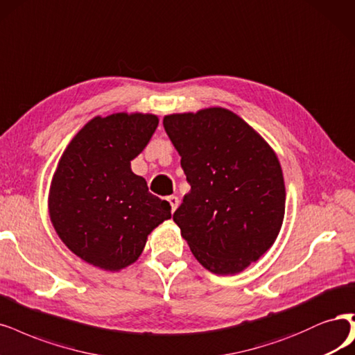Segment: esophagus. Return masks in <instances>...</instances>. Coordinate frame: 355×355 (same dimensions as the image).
I'll list each match as a JSON object with an SVG mask.
<instances>
[{"mask_svg": "<svg viewBox=\"0 0 355 355\" xmlns=\"http://www.w3.org/2000/svg\"><path fill=\"white\" fill-rule=\"evenodd\" d=\"M167 201L170 202V207H172V213H173L179 207V198L175 197V195H170V197L167 198Z\"/></svg>", "mask_w": 355, "mask_h": 355, "instance_id": "1", "label": "esophagus"}]
</instances>
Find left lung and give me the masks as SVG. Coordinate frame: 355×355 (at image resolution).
<instances>
[{"mask_svg": "<svg viewBox=\"0 0 355 355\" xmlns=\"http://www.w3.org/2000/svg\"><path fill=\"white\" fill-rule=\"evenodd\" d=\"M191 191L173 214L192 254L216 275L236 273L273 245L285 183L273 150L225 108L163 120Z\"/></svg>", "mask_w": 355, "mask_h": 355, "instance_id": "left-lung-1", "label": "left lung"}]
</instances>
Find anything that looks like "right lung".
<instances>
[{"mask_svg": "<svg viewBox=\"0 0 355 355\" xmlns=\"http://www.w3.org/2000/svg\"><path fill=\"white\" fill-rule=\"evenodd\" d=\"M157 125L154 114L95 117L71 139L54 173L55 232L70 251L104 270L135 261L151 230L172 217L170 204L130 170Z\"/></svg>", "mask_w": 355, "mask_h": 355, "instance_id": "1", "label": "right lung"}]
</instances>
